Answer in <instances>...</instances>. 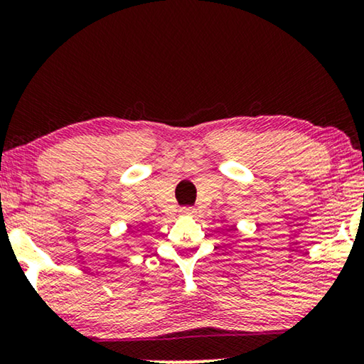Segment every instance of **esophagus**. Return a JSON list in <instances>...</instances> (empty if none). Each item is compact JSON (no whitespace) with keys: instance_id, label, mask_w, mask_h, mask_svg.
<instances>
[{"instance_id":"1","label":"esophagus","mask_w":364,"mask_h":364,"mask_svg":"<svg viewBox=\"0 0 364 364\" xmlns=\"http://www.w3.org/2000/svg\"><path fill=\"white\" fill-rule=\"evenodd\" d=\"M181 213L183 217H193L196 215V208H192V207H188V208H183V210H181Z\"/></svg>"}]
</instances>
